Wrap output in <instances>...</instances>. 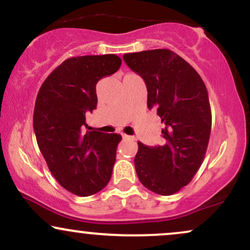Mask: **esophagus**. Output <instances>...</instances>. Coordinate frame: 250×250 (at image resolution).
I'll return each mask as SVG.
<instances>
[{
    "mask_svg": "<svg viewBox=\"0 0 250 250\" xmlns=\"http://www.w3.org/2000/svg\"><path fill=\"white\" fill-rule=\"evenodd\" d=\"M122 137L125 140H131V141H134L135 140L134 136H130V135H127V134H122Z\"/></svg>",
    "mask_w": 250,
    "mask_h": 250,
    "instance_id": "esophagus-1",
    "label": "esophagus"
}]
</instances>
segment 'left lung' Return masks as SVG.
Masks as SVG:
<instances>
[{"mask_svg": "<svg viewBox=\"0 0 250 250\" xmlns=\"http://www.w3.org/2000/svg\"><path fill=\"white\" fill-rule=\"evenodd\" d=\"M123 60L145 80L148 108L157 109L165 125V145L137 142L136 174L149 190L173 195L193 180L205 160L211 130L207 88L197 71L169 49L125 54Z\"/></svg>", "mask_w": 250, "mask_h": 250, "instance_id": "obj_1", "label": "left lung"}]
</instances>
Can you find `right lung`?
I'll list each match as a JSON object with an SVG mask.
<instances>
[{
    "label": "right lung",
    "instance_id": "right-lung-1",
    "mask_svg": "<svg viewBox=\"0 0 250 250\" xmlns=\"http://www.w3.org/2000/svg\"><path fill=\"white\" fill-rule=\"evenodd\" d=\"M121 63L114 54L70 57L51 71L37 94V145L57 182L77 196L96 194L111 177L122 136L90 130L85 115L96 108V83Z\"/></svg>",
    "mask_w": 250,
    "mask_h": 250
}]
</instances>
